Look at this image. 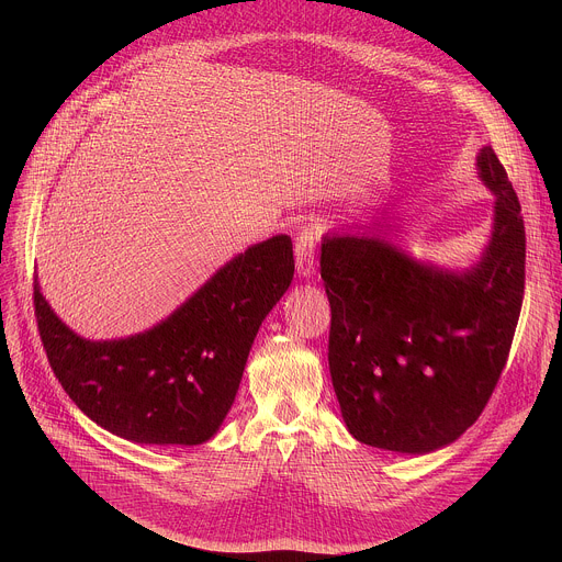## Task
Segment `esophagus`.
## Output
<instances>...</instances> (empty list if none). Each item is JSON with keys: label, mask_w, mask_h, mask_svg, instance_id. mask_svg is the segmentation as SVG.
I'll use <instances>...</instances> for the list:
<instances>
[{"label": "esophagus", "mask_w": 562, "mask_h": 562, "mask_svg": "<svg viewBox=\"0 0 562 562\" xmlns=\"http://www.w3.org/2000/svg\"><path fill=\"white\" fill-rule=\"evenodd\" d=\"M315 245H317V226L304 222L295 233V267L302 278L315 273Z\"/></svg>", "instance_id": "obj_1"}]
</instances>
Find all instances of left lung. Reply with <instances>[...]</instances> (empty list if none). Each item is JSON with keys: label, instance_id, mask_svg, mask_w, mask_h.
Here are the masks:
<instances>
[{"label": "left lung", "instance_id": "8db88e82", "mask_svg": "<svg viewBox=\"0 0 562 562\" xmlns=\"http://www.w3.org/2000/svg\"><path fill=\"white\" fill-rule=\"evenodd\" d=\"M477 176L496 195L494 231L462 273L420 265L382 237L325 235L329 371L349 434L429 453L483 414L507 364L525 293V224L492 146Z\"/></svg>", "mask_w": 562, "mask_h": 562}]
</instances>
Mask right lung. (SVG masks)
<instances>
[{"instance_id":"obj_1","label":"right lung","mask_w":562,"mask_h":562,"mask_svg":"<svg viewBox=\"0 0 562 562\" xmlns=\"http://www.w3.org/2000/svg\"><path fill=\"white\" fill-rule=\"evenodd\" d=\"M293 245L273 235L226 262L167 319L131 338L72 334L33 284L42 345L72 403L142 445H202L224 423L262 319L293 280Z\"/></svg>"}]
</instances>
